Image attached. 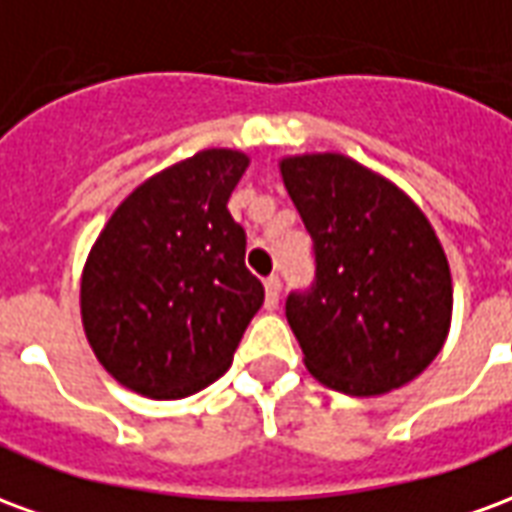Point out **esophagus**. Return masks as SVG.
I'll return each mask as SVG.
<instances>
[{
    "mask_svg": "<svg viewBox=\"0 0 512 512\" xmlns=\"http://www.w3.org/2000/svg\"><path fill=\"white\" fill-rule=\"evenodd\" d=\"M263 288H266V310H277L279 293H282V282H279V277H268L266 282H263Z\"/></svg>",
    "mask_w": 512,
    "mask_h": 512,
    "instance_id": "obj_1",
    "label": "esophagus"
}]
</instances>
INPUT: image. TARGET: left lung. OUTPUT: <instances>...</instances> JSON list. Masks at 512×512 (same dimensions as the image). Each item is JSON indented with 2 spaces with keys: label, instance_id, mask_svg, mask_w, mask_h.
<instances>
[{
  "label": "left lung",
  "instance_id": "obj_1",
  "mask_svg": "<svg viewBox=\"0 0 512 512\" xmlns=\"http://www.w3.org/2000/svg\"><path fill=\"white\" fill-rule=\"evenodd\" d=\"M279 172L315 244V282L285 304L307 370L354 397L414 381L452 321L450 263L428 216L343 153L285 156Z\"/></svg>",
  "mask_w": 512,
  "mask_h": 512
}]
</instances>
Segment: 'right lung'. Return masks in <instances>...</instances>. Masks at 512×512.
<instances>
[{
  "label": "right lung",
  "instance_id": "obj_1",
  "mask_svg": "<svg viewBox=\"0 0 512 512\" xmlns=\"http://www.w3.org/2000/svg\"><path fill=\"white\" fill-rule=\"evenodd\" d=\"M249 156L208 147L139 183L109 216L82 271L95 359L150 400L200 392L227 367L263 307L227 200Z\"/></svg>",
  "mask_w": 512,
  "mask_h": 512
}]
</instances>
